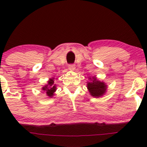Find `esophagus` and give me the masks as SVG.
<instances>
[{
	"label": "esophagus",
	"instance_id": "34e87169",
	"mask_svg": "<svg viewBox=\"0 0 147 147\" xmlns=\"http://www.w3.org/2000/svg\"><path fill=\"white\" fill-rule=\"evenodd\" d=\"M68 68L70 69V70H75V64H70V65H68Z\"/></svg>",
	"mask_w": 147,
	"mask_h": 147
}]
</instances>
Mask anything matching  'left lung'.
I'll return each mask as SVG.
<instances>
[{
	"instance_id": "1",
	"label": "left lung",
	"mask_w": 147,
	"mask_h": 147,
	"mask_svg": "<svg viewBox=\"0 0 147 147\" xmlns=\"http://www.w3.org/2000/svg\"><path fill=\"white\" fill-rule=\"evenodd\" d=\"M91 78H90V79ZM90 82H88V89L89 90L90 95L95 97H99L102 96L106 92V85L104 82L97 81V79L93 77Z\"/></svg>"
}]
</instances>
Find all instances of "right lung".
Instances as JSON below:
<instances>
[{
	"mask_svg": "<svg viewBox=\"0 0 147 147\" xmlns=\"http://www.w3.org/2000/svg\"><path fill=\"white\" fill-rule=\"evenodd\" d=\"M43 90H44L46 93V95L48 96V97H52V96L54 95V92L56 90V86L54 84V78L50 79V80L48 81V85L45 86L43 88Z\"/></svg>",
	"mask_w": 147,
	"mask_h": 147,
	"instance_id": "1",
	"label": "right lung"
}]
</instances>
